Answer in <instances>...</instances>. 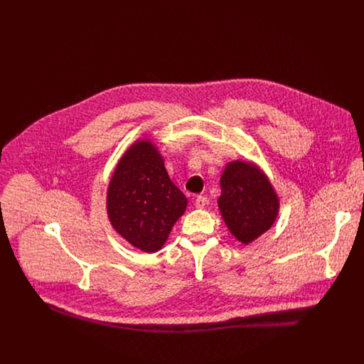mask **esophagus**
<instances>
[{"label": "esophagus", "instance_id": "34e87169", "mask_svg": "<svg viewBox=\"0 0 364 364\" xmlns=\"http://www.w3.org/2000/svg\"><path fill=\"white\" fill-rule=\"evenodd\" d=\"M207 204V197L204 196H197L196 200H194V205L197 207V209H203V207Z\"/></svg>", "mask_w": 364, "mask_h": 364}]
</instances>
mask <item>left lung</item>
Returning a JSON list of instances; mask_svg holds the SVG:
<instances>
[{"label":"left lung","mask_w":364,"mask_h":364,"mask_svg":"<svg viewBox=\"0 0 364 364\" xmlns=\"http://www.w3.org/2000/svg\"><path fill=\"white\" fill-rule=\"evenodd\" d=\"M220 187L219 210L239 242L249 245L272 228L279 212V198L267 174L256 164L229 163L220 177Z\"/></svg>","instance_id":"obj_1"}]
</instances>
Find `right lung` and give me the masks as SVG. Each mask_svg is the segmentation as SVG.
Instances as JSON below:
<instances>
[{
  "mask_svg": "<svg viewBox=\"0 0 364 364\" xmlns=\"http://www.w3.org/2000/svg\"><path fill=\"white\" fill-rule=\"evenodd\" d=\"M186 207L187 197L170 180L159 148L148 138L135 141L109 181L107 209L112 228L129 245L152 253L163 247Z\"/></svg>",
  "mask_w": 364,
  "mask_h": 364,
  "instance_id": "add662e5",
  "label": "right lung"
}]
</instances>
